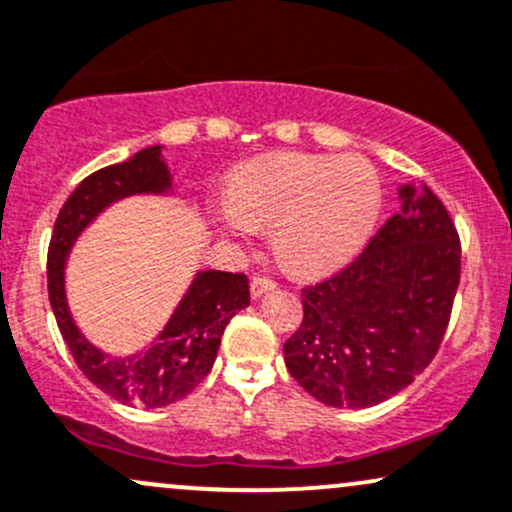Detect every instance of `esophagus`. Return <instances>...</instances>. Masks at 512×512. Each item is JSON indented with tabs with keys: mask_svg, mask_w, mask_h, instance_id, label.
<instances>
[{
	"mask_svg": "<svg viewBox=\"0 0 512 512\" xmlns=\"http://www.w3.org/2000/svg\"><path fill=\"white\" fill-rule=\"evenodd\" d=\"M272 289H274V282H272V279H267V277H255L250 282L252 299H260L262 294H267V291H272Z\"/></svg>",
	"mask_w": 512,
	"mask_h": 512,
	"instance_id": "obj_1",
	"label": "esophagus"
}]
</instances>
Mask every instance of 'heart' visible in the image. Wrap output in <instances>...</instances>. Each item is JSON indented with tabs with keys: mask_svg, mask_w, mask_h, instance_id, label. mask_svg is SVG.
Returning a JSON list of instances; mask_svg holds the SVG:
<instances>
[{
	"mask_svg": "<svg viewBox=\"0 0 512 512\" xmlns=\"http://www.w3.org/2000/svg\"><path fill=\"white\" fill-rule=\"evenodd\" d=\"M379 209V174L364 157L274 153L235 170L216 218L235 238L272 226L279 262L316 277L357 255Z\"/></svg>",
	"mask_w": 512,
	"mask_h": 512,
	"instance_id": "1",
	"label": "heart"
}]
</instances>
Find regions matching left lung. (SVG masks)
<instances>
[{
    "label": "left lung",
    "mask_w": 512,
    "mask_h": 512,
    "mask_svg": "<svg viewBox=\"0 0 512 512\" xmlns=\"http://www.w3.org/2000/svg\"><path fill=\"white\" fill-rule=\"evenodd\" d=\"M401 211L338 274L301 291L284 342L289 374L333 408H369L403 391L437 355L459 286V235L425 184L398 189Z\"/></svg>",
    "instance_id": "8db88e82"
}]
</instances>
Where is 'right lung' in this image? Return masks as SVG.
Returning a JSON list of instances; mask_svg holds the SVG:
<instances>
[{"label":"right lung","mask_w":512,"mask_h":512,"mask_svg":"<svg viewBox=\"0 0 512 512\" xmlns=\"http://www.w3.org/2000/svg\"><path fill=\"white\" fill-rule=\"evenodd\" d=\"M138 194H172V172L162 157V145H150L77 184L55 218L48 247V296L65 345L97 389L128 406L162 408L189 396L209 376L228 320L250 306V284L245 274L196 272L167 325L145 350L116 357L92 345L67 306V255L99 213Z\"/></svg>","instance_id":"1"}]
</instances>
